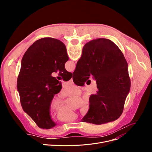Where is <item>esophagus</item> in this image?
<instances>
[{
	"instance_id": "34e87169",
	"label": "esophagus",
	"mask_w": 152,
	"mask_h": 152,
	"mask_svg": "<svg viewBox=\"0 0 152 152\" xmlns=\"http://www.w3.org/2000/svg\"><path fill=\"white\" fill-rule=\"evenodd\" d=\"M70 82L72 83H73V78H72V77L71 79L70 80Z\"/></svg>"
}]
</instances>
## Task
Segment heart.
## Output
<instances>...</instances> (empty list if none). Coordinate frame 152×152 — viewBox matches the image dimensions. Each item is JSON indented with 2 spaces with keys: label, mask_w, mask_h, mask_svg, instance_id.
<instances>
[{
  "label": "heart",
  "mask_w": 152,
  "mask_h": 152,
  "mask_svg": "<svg viewBox=\"0 0 152 152\" xmlns=\"http://www.w3.org/2000/svg\"><path fill=\"white\" fill-rule=\"evenodd\" d=\"M79 89L76 86L69 85L66 89L61 93L62 96H77L80 94ZM52 107L53 110H58L57 118L59 121L63 122H70L77 118V114L67 106H65L63 101L58 99L54 100L52 103ZM89 103L86 102L83 104L80 110L82 115H85L89 110Z\"/></svg>",
  "instance_id": "1"
}]
</instances>
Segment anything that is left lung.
I'll list each match as a JSON object with an SVG mask.
<instances>
[{
    "instance_id": "left-lung-1",
    "label": "left lung",
    "mask_w": 152,
    "mask_h": 152,
    "mask_svg": "<svg viewBox=\"0 0 152 152\" xmlns=\"http://www.w3.org/2000/svg\"><path fill=\"white\" fill-rule=\"evenodd\" d=\"M68 60L64 43L49 37L34 42L21 60L17 84L21 104L41 129H49L56 125L50 115V106L62 86L52 73L59 72L64 80L70 79L72 73L65 69Z\"/></svg>"
}]
</instances>
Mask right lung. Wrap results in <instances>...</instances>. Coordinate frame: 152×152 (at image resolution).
<instances>
[{
	"instance_id": "right-lung-1",
	"label": "right lung",
	"mask_w": 152,
	"mask_h": 152,
	"mask_svg": "<svg viewBox=\"0 0 152 152\" xmlns=\"http://www.w3.org/2000/svg\"><path fill=\"white\" fill-rule=\"evenodd\" d=\"M91 75L98 91L90 96L89 110L82 121L102 124L118 119L123 111L131 79L123 53L110 39H93L83 46L73 79L82 86Z\"/></svg>"
}]
</instances>
